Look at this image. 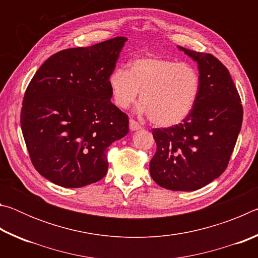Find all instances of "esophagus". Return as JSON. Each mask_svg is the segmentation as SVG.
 <instances>
[{
	"mask_svg": "<svg viewBox=\"0 0 258 258\" xmlns=\"http://www.w3.org/2000/svg\"><path fill=\"white\" fill-rule=\"evenodd\" d=\"M130 128L132 131H138V130H141L142 126H141V124H139L137 120L130 119Z\"/></svg>",
	"mask_w": 258,
	"mask_h": 258,
	"instance_id": "esophagus-1",
	"label": "esophagus"
}]
</instances>
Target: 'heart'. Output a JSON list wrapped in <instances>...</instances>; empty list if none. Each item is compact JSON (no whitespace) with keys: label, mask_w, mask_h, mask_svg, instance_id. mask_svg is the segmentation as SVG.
Masks as SVG:
<instances>
[{"label":"heart","mask_w":258,"mask_h":258,"mask_svg":"<svg viewBox=\"0 0 258 258\" xmlns=\"http://www.w3.org/2000/svg\"><path fill=\"white\" fill-rule=\"evenodd\" d=\"M108 84L117 107H130L140 92L139 112L149 115L155 125L168 127L189 116L198 100L202 80L191 63L145 55L134 59L130 69H113Z\"/></svg>","instance_id":"heart-1"}]
</instances>
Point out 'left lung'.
I'll list each match as a JSON object with an SVG mask.
<instances>
[{"label":"left lung","instance_id":"1","mask_svg":"<svg viewBox=\"0 0 258 258\" xmlns=\"http://www.w3.org/2000/svg\"><path fill=\"white\" fill-rule=\"evenodd\" d=\"M180 50L198 63L202 86L197 102L182 123L154 128L157 145L150 175L173 191H194L228 167L241 128L243 109L230 73L213 54Z\"/></svg>","mask_w":258,"mask_h":258}]
</instances>
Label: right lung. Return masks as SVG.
<instances>
[{
  "mask_svg": "<svg viewBox=\"0 0 258 258\" xmlns=\"http://www.w3.org/2000/svg\"><path fill=\"white\" fill-rule=\"evenodd\" d=\"M126 37L52 54L27 86L20 113L32 164L54 184L82 187L104 177L107 148L128 133L108 84Z\"/></svg>",
  "mask_w": 258,
  "mask_h": 258,
  "instance_id": "right-lung-1",
  "label": "right lung"
}]
</instances>
